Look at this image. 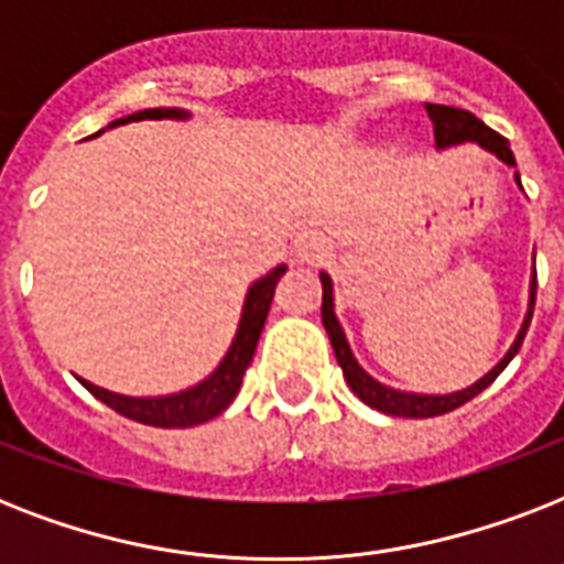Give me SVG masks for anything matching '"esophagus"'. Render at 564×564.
<instances>
[{
	"label": "esophagus",
	"instance_id": "1",
	"mask_svg": "<svg viewBox=\"0 0 564 564\" xmlns=\"http://www.w3.org/2000/svg\"><path fill=\"white\" fill-rule=\"evenodd\" d=\"M295 251H299V257L304 263H322V260L330 254V242H327L325 237H316V234H313V237L299 239Z\"/></svg>",
	"mask_w": 564,
	"mask_h": 564
}]
</instances>
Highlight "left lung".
Returning a JSON list of instances; mask_svg holds the SVG:
<instances>
[{"instance_id": "8db88e82", "label": "left lung", "mask_w": 564, "mask_h": 564, "mask_svg": "<svg viewBox=\"0 0 564 564\" xmlns=\"http://www.w3.org/2000/svg\"><path fill=\"white\" fill-rule=\"evenodd\" d=\"M427 117L430 122H433V134H436L438 149L471 140V143L482 145L486 152L498 154L507 166H516V154L509 149L507 137H500L498 131H491L489 126H482L480 119L474 117V113H468V110L447 108V105H427ZM518 184H521V178H518ZM535 290H539V281L533 278V283H530V313H527L524 327H521V334H518L516 345L509 348L507 357H503L489 375L482 377V380H477L474 386H468V389L454 394L398 392V389H389V386L377 383L375 377L366 375V371L357 366V360H354L351 348L345 343L343 327H339V322H336L334 316V286H330V278H327V274H322V322H325V330L327 336H330V345H334L336 360L343 366L345 380H348L351 392L357 394L362 403H369L371 410H380L386 412V415H398V419H433V415H445V412L456 410V406H463V403H468L471 398H477L486 386L495 383V377H498L500 371L507 369L509 360L516 357L521 343H524L527 327H530V318H533Z\"/></svg>"}]
</instances>
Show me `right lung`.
Here are the masks:
<instances>
[{
  "mask_svg": "<svg viewBox=\"0 0 564 564\" xmlns=\"http://www.w3.org/2000/svg\"><path fill=\"white\" fill-rule=\"evenodd\" d=\"M143 117H184L181 110H143L128 119H143ZM128 119H119L113 126H122ZM286 272V265H278L272 272L260 278V281L248 290L246 310L239 318L237 339L230 345V351L225 354V360L219 362V369L213 371L207 380L198 386L187 389V392L170 394V398H126V394L108 392L99 386L82 380L84 389L96 394L101 403H108L110 410H117L119 415H126L140 424H152V427H195L204 421L216 419L221 410H228V403L237 398L239 386H242V375H246L248 362L254 357L257 339L269 316V304L274 299V286L281 281V274Z\"/></svg>",
  "mask_w": 564,
  "mask_h": 564,
  "instance_id": "1",
  "label": "right lung"
}]
</instances>
